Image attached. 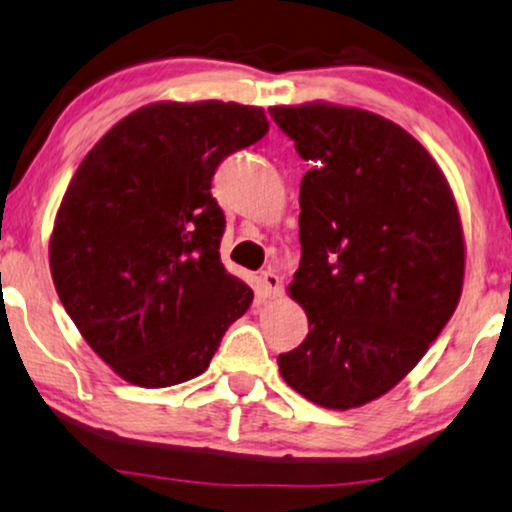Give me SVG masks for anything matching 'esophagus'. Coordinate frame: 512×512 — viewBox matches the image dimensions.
<instances>
[{
  "label": "esophagus",
  "mask_w": 512,
  "mask_h": 512,
  "mask_svg": "<svg viewBox=\"0 0 512 512\" xmlns=\"http://www.w3.org/2000/svg\"><path fill=\"white\" fill-rule=\"evenodd\" d=\"M261 287L268 299H277V296L282 294V277L277 275L275 270H266V273L261 275Z\"/></svg>",
  "instance_id": "obj_1"
}]
</instances>
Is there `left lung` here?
<instances>
[{
  "instance_id": "8db88e82",
  "label": "left lung",
  "mask_w": 512,
  "mask_h": 512,
  "mask_svg": "<svg viewBox=\"0 0 512 512\" xmlns=\"http://www.w3.org/2000/svg\"><path fill=\"white\" fill-rule=\"evenodd\" d=\"M313 168L299 189L301 263L289 292L308 337L280 375L325 408L387 394L456 311L465 246L456 199L425 147L377 113L273 106Z\"/></svg>"
}]
</instances>
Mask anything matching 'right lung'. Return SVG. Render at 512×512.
<instances>
[{
    "label": "right lung",
    "mask_w": 512,
    "mask_h": 512,
    "mask_svg": "<svg viewBox=\"0 0 512 512\" xmlns=\"http://www.w3.org/2000/svg\"><path fill=\"white\" fill-rule=\"evenodd\" d=\"M270 128L235 102L149 104L75 170L49 266L85 342L123 380L173 387L201 375L254 292L220 263L225 213L211 180Z\"/></svg>",
    "instance_id": "obj_1"
}]
</instances>
